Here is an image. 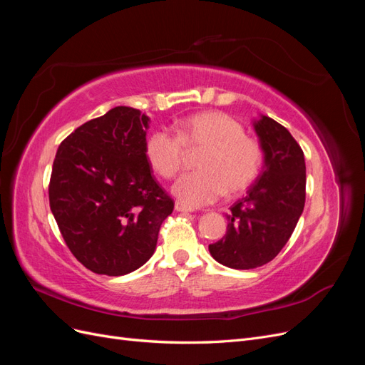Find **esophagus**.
<instances>
[{"label": "esophagus", "instance_id": "obj_1", "mask_svg": "<svg viewBox=\"0 0 365 365\" xmlns=\"http://www.w3.org/2000/svg\"><path fill=\"white\" fill-rule=\"evenodd\" d=\"M175 210H176V212H181V213H190V212H195V210H193L192 207L185 205V204L180 202V201H176V202H175Z\"/></svg>", "mask_w": 365, "mask_h": 365}]
</instances>
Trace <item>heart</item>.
<instances>
[{"instance_id":"b5f03b06","label":"heart","mask_w":365,"mask_h":365,"mask_svg":"<svg viewBox=\"0 0 365 365\" xmlns=\"http://www.w3.org/2000/svg\"><path fill=\"white\" fill-rule=\"evenodd\" d=\"M176 134L153 130L146 141V157L161 178L170 180L185 160V149L204 150L197 172L185 173L172 187L173 195L189 207L217 201L225 192L237 195L257 178L263 150L257 140L245 135L236 118L225 113L208 111L181 120Z\"/></svg>"}]
</instances>
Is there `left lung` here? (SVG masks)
Masks as SVG:
<instances>
[{
    "label": "left lung",
    "mask_w": 365,
    "mask_h": 365,
    "mask_svg": "<svg viewBox=\"0 0 365 365\" xmlns=\"http://www.w3.org/2000/svg\"><path fill=\"white\" fill-rule=\"evenodd\" d=\"M254 130L263 150V169L247 196L230 208L225 236L208 245L220 264L252 269L271 262L289 240L306 200V164L291 132L260 115Z\"/></svg>",
    "instance_id": "obj_1"
}]
</instances>
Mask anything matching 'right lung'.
Listing matches in <instances>:
<instances>
[{
  "label": "right lung",
  "instance_id": "1",
  "mask_svg": "<svg viewBox=\"0 0 365 365\" xmlns=\"http://www.w3.org/2000/svg\"><path fill=\"white\" fill-rule=\"evenodd\" d=\"M149 121L138 109L115 106L77 128L56 152L51 213L73 256L96 274L117 277L143 267L173 212L150 173Z\"/></svg>",
  "mask_w": 365,
  "mask_h": 365
}]
</instances>
